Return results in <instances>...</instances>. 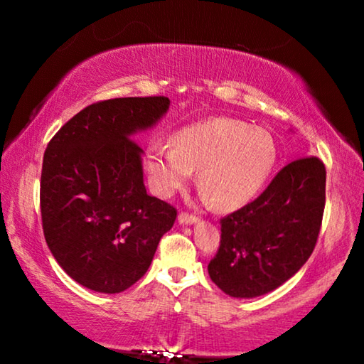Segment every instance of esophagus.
<instances>
[{
	"label": "esophagus",
	"mask_w": 364,
	"mask_h": 364,
	"mask_svg": "<svg viewBox=\"0 0 364 364\" xmlns=\"http://www.w3.org/2000/svg\"><path fill=\"white\" fill-rule=\"evenodd\" d=\"M198 218L196 215H188V213L182 212L181 215H178V223H182V225H192V223H196Z\"/></svg>",
	"instance_id": "34e87169"
}]
</instances>
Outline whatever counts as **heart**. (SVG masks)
Returning <instances> with one entry per match:
<instances>
[{
    "label": "heart",
    "mask_w": 364,
    "mask_h": 364,
    "mask_svg": "<svg viewBox=\"0 0 364 364\" xmlns=\"http://www.w3.org/2000/svg\"><path fill=\"white\" fill-rule=\"evenodd\" d=\"M275 162L272 134L232 117L183 127L173 137V146L152 142L146 156V168L159 196L171 197L198 171V186L220 210L250 202Z\"/></svg>",
    "instance_id": "1"
}]
</instances>
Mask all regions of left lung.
I'll return each mask as SVG.
<instances>
[{"instance_id":"left-lung-1","label":"left lung","mask_w":364,"mask_h":364,"mask_svg":"<svg viewBox=\"0 0 364 364\" xmlns=\"http://www.w3.org/2000/svg\"><path fill=\"white\" fill-rule=\"evenodd\" d=\"M326 168L318 157L282 168L260 197L220 220L208 275L233 298H255L283 285L316 245L325 210Z\"/></svg>"}]
</instances>
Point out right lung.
<instances>
[{
  "label": "right lung",
  "instance_id": "1",
  "mask_svg": "<svg viewBox=\"0 0 364 364\" xmlns=\"http://www.w3.org/2000/svg\"><path fill=\"white\" fill-rule=\"evenodd\" d=\"M168 106L164 96L91 104L48 144L39 192L44 238L59 267L89 290L132 287L176 222V208L147 193L142 149L132 141Z\"/></svg>",
  "mask_w": 364,
  "mask_h": 364
}]
</instances>
